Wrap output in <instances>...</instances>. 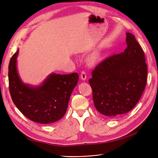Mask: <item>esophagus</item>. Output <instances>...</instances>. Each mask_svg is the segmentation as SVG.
<instances>
[{
  "mask_svg": "<svg viewBox=\"0 0 158 158\" xmlns=\"http://www.w3.org/2000/svg\"><path fill=\"white\" fill-rule=\"evenodd\" d=\"M86 74L85 72H82L81 73V79L83 81H85L86 79Z\"/></svg>",
  "mask_w": 158,
  "mask_h": 158,
  "instance_id": "obj_1",
  "label": "esophagus"
}]
</instances>
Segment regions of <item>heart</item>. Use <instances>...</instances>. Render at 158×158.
I'll use <instances>...</instances> for the list:
<instances>
[{
    "label": "heart",
    "mask_w": 158,
    "mask_h": 158,
    "mask_svg": "<svg viewBox=\"0 0 158 158\" xmlns=\"http://www.w3.org/2000/svg\"><path fill=\"white\" fill-rule=\"evenodd\" d=\"M104 58L105 53L103 52H102L101 50H98L90 55V56L88 58V60L90 64L95 65L101 63Z\"/></svg>",
    "instance_id": "heart-1"
}]
</instances>
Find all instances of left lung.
<instances>
[{
	"instance_id": "obj_1",
	"label": "left lung",
	"mask_w": 158,
	"mask_h": 158,
	"mask_svg": "<svg viewBox=\"0 0 158 158\" xmlns=\"http://www.w3.org/2000/svg\"><path fill=\"white\" fill-rule=\"evenodd\" d=\"M127 47L95 67L89 80L94 105L106 117L114 119L131 110L145 90L147 66L141 46L127 32Z\"/></svg>"
}]
</instances>
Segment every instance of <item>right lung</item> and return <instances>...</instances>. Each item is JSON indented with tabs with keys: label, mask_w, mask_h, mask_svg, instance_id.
<instances>
[{
	"label": "right lung",
	"mask_w": 158,
	"mask_h": 158,
	"mask_svg": "<svg viewBox=\"0 0 158 158\" xmlns=\"http://www.w3.org/2000/svg\"><path fill=\"white\" fill-rule=\"evenodd\" d=\"M19 49L8 66L9 88L17 108L29 119L41 124L59 121L64 115L70 95L79 80L77 73H52L39 85L24 83L17 69Z\"/></svg>",
	"instance_id": "right-lung-1"
}]
</instances>
